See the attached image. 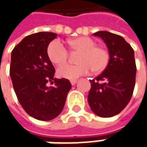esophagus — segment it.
Returning <instances> with one entry per match:
<instances>
[{
	"instance_id": "34e87169",
	"label": "esophagus",
	"mask_w": 147,
	"mask_h": 147,
	"mask_svg": "<svg viewBox=\"0 0 147 147\" xmlns=\"http://www.w3.org/2000/svg\"><path fill=\"white\" fill-rule=\"evenodd\" d=\"M70 82H71V85H75L77 83V80H71Z\"/></svg>"
}]
</instances>
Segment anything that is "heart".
<instances>
[{"instance_id":"1","label":"heart","mask_w":147,"mask_h":147,"mask_svg":"<svg viewBox=\"0 0 147 147\" xmlns=\"http://www.w3.org/2000/svg\"><path fill=\"white\" fill-rule=\"evenodd\" d=\"M69 49L72 52H80L77 65L66 63L69 58L67 49L58 40L50 42L47 48L49 60L55 65H62L57 70L59 77L67 80H76L89 74L91 71L99 72L107 67L110 59L107 49L96 45L93 39L81 36L67 41Z\"/></svg>"}]
</instances>
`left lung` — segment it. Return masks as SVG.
Listing matches in <instances>:
<instances>
[{"mask_svg": "<svg viewBox=\"0 0 147 147\" xmlns=\"http://www.w3.org/2000/svg\"><path fill=\"white\" fill-rule=\"evenodd\" d=\"M94 35L107 44L110 59L103 72L90 80L88 102L98 116L111 117L124 110L134 93L137 71L134 51L119 35L106 31Z\"/></svg>", "mask_w": 147, "mask_h": 147, "instance_id": "8db88e82", "label": "left lung"}]
</instances>
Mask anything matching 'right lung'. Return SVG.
Returning a JSON list of instances; mask_svg holds the SVG:
<instances>
[{
    "label": "right lung",
    "instance_id": "1",
    "mask_svg": "<svg viewBox=\"0 0 147 147\" xmlns=\"http://www.w3.org/2000/svg\"><path fill=\"white\" fill-rule=\"evenodd\" d=\"M57 34L41 32L29 35L11 53L9 75L19 103L29 115L50 120L61 113L71 88L67 79L53 78L55 69L47 54ZM55 83L54 87L47 84Z\"/></svg>",
    "mask_w": 147,
    "mask_h": 147
}]
</instances>
